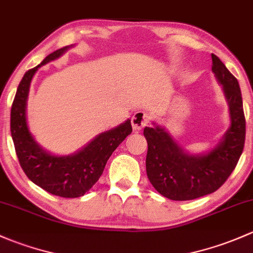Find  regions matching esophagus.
I'll use <instances>...</instances> for the list:
<instances>
[{
	"instance_id": "esophagus-1",
	"label": "esophagus",
	"mask_w": 253,
	"mask_h": 253,
	"mask_svg": "<svg viewBox=\"0 0 253 253\" xmlns=\"http://www.w3.org/2000/svg\"><path fill=\"white\" fill-rule=\"evenodd\" d=\"M150 123V116L144 111H137L131 118V126L134 130H141Z\"/></svg>"
}]
</instances>
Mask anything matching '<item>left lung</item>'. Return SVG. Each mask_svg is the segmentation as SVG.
<instances>
[{
    "label": "left lung",
    "mask_w": 253,
    "mask_h": 253,
    "mask_svg": "<svg viewBox=\"0 0 253 253\" xmlns=\"http://www.w3.org/2000/svg\"><path fill=\"white\" fill-rule=\"evenodd\" d=\"M212 72L223 85L231 118V126L217 147L206 155L191 156L185 153L163 127L144 129L148 145V180L169 200L187 201L214 192L233 173L243 153L246 121L239 82L213 53Z\"/></svg>",
    "instance_id": "left-lung-1"
}]
</instances>
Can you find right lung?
<instances>
[{
	"label": "right lung",
	"mask_w": 253,
	"mask_h": 253,
	"mask_svg": "<svg viewBox=\"0 0 253 253\" xmlns=\"http://www.w3.org/2000/svg\"><path fill=\"white\" fill-rule=\"evenodd\" d=\"M70 47L66 46L48 54L41 64L29 69L23 77L10 109V134L20 167L28 178L56 196L74 199L85 195L102 175L113 151L131 134L130 121L96 136L82 151L72 156H52L31 136L27 124V100L31 79L39 67L58 58Z\"/></svg>",
	"instance_id": "obj_1"
}]
</instances>
